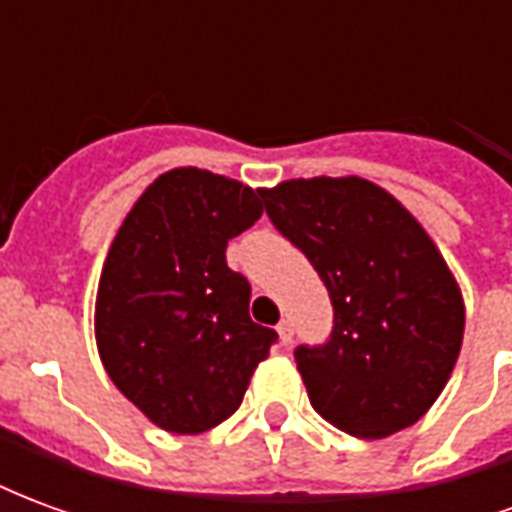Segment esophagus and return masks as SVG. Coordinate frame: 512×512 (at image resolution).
Masks as SVG:
<instances>
[{"label": "esophagus", "instance_id": "34e87169", "mask_svg": "<svg viewBox=\"0 0 512 512\" xmlns=\"http://www.w3.org/2000/svg\"><path fill=\"white\" fill-rule=\"evenodd\" d=\"M277 334H279V343H282V345L293 343V323H290L288 318H285V321H279Z\"/></svg>", "mask_w": 512, "mask_h": 512}]
</instances>
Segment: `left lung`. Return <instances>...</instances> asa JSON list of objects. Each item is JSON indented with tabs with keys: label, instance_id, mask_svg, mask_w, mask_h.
I'll list each match as a JSON object with an SVG mask.
<instances>
[{
	"label": "left lung",
	"instance_id": "obj_1",
	"mask_svg": "<svg viewBox=\"0 0 512 512\" xmlns=\"http://www.w3.org/2000/svg\"><path fill=\"white\" fill-rule=\"evenodd\" d=\"M260 197L334 307L329 340L293 351L312 408L359 439L414 425L463 343L461 290L436 244L370 180H285Z\"/></svg>",
	"mask_w": 512,
	"mask_h": 512
}]
</instances>
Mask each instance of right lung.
<instances>
[{"label":"right lung","mask_w":512,"mask_h":512,"mask_svg":"<svg viewBox=\"0 0 512 512\" xmlns=\"http://www.w3.org/2000/svg\"><path fill=\"white\" fill-rule=\"evenodd\" d=\"M260 213V191L208 169H172L136 200L106 255L98 354L117 389L169 433L224 422L277 343L249 318L252 288L224 255Z\"/></svg>","instance_id":"add662e5"}]
</instances>
